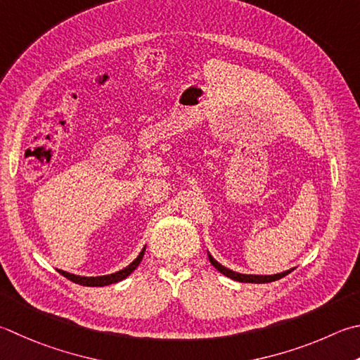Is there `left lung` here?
Wrapping results in <instances>:
<instances>
[{"label": "left lung", "instance_id": "obj_1", "mask_svg": "<svg viewBox=\"0 0 360 360\" xmlns=\"http://www.w3.org/2000/svg\"><path fill=\"white\" fill-rule=\"evenodd\" d=\"M207 256H209L210 264H212L218 271H220L221 274H224V276H228V278L234 279V281H238V283H250V284L273 283V281H278L281 278H284L285 274H288V273L293 270V269H290V270L283 271V273H276V274H243V273L232 271V270L226 269V266H224V265H221L220 262H217V260L212 257V255H210L209 251H207Z\"/></svg>", "mask_w": 360, "mask_h": 360}]
</instances>
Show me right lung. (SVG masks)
I'll list each match as a JSON object with an SVG mask.
<instances>
[{"instance_id":"1","label":"right lung","mask_w":360,"mask_h":360,"mask_svg":"<svg viewBox=\"0 0 360 360\" xmlns=\"http://www.w3.org/2000/svg\"><path fill=\"white\" fill-rule=\"evenodd\" d=\"M145 248H146V246H143V250L140 251V255L136 259H134L128 266H124L123 270L110 273V274H104V276H77V274L63 271V270H59V269H58V271L62 274V276H65L67 279L73 281V283L79 284V285H86V287H104V285H109V284H115V283H120V281H123L124 278H128L129 274L137 269L139 264L142 262V257L145 255Z\"/></svg>"}]
</instances>
